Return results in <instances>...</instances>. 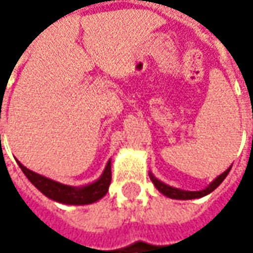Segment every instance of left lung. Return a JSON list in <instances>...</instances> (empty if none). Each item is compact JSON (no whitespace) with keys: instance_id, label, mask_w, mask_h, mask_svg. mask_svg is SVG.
Listing matches in <instances>:
<instances>
[{"instance_id":"obj_1","label":"left lung","mask_w":253,"mask_h":253,"mask_svg":"<svg viewBox=\"0 0 253 253\" xmlns=\"http://www.w3.org/2000/svg\"><path fill=\"white\" fill-rule=\"evenodd\" d=\"M229 169H227L222 174H219L217 179L214 180L211 184H210L209 187H206L204 190H200V191H186V190H180V189H174V187H170L168 184H165V183H162L161 180H158L155 176H152L151 174V180L153 181V184L156 186V189L161 191L162 194H165V196H168L170 199H176V200H191V199H200V197H204V196H207L210 194L211 191H214V190L218 187L219 184L222 183V180L227 177V174L229 173Z\"/></svg>"}]
</instances>
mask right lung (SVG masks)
<instances>
[{"label":"right lung","instance_id":"add662e5","mask_svg":"<svg viewBox=\"0 0 253 253\" xmlns=\"http://www.w3.org/2000/svg\"><path fill=\"white\" fill-rule=\"evenodd\" d=\"M22 169L25 176L31 180L39 191H42L46 197L54 200L57 203L70 204V206H82V204H91L94 201L104 197L108 191V187L111 184V162L107 163L105 170L101 174V177L94 181L92 184L84 186V187H72L66 186L62 183H57L54 180L47 179L42 174H38L32 170L26 169L24 165L18 163Z\"/></svg>","mask_w":253,"mask_h":253}]
</instances>
